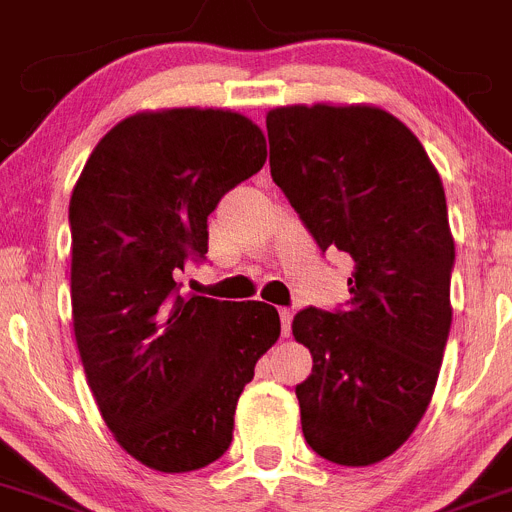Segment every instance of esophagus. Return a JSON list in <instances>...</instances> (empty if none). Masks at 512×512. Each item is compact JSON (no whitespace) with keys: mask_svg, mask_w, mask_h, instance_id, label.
<instances>
[{"mask_svg":"<svg viewBox=\"0 0 512 512\" xmlns=\"http://www.w3.org/2000/svg\"><path fill=\"white\" fill-rule=\"evenodd\" d=\"M290 321H293V311L290 308H280V331H283V336L290 334Z\"/></svg>","mask_w":512,"mask_h":512,"instance_id":"1","label":"esophagus"}]
</instances>
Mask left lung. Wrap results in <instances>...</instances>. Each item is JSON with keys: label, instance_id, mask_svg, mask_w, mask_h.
<instances>
[{"label": "left lung", "instance_id": "obj_1", "mask_svg": "<svg viewBox=\"0 0 512 512\" xmlns=\"http://www.w3.org/2000/svg\"><path fill=\"white\" fill-rule=\"evenodd\" d=\"M265 122L273 181L321 250L354 260L347 311L293 319L313 357L296 385L303 436L334 464H377L426 413L449 339L454 237L439 170L372 104H290Z\"/></svg>", "mask_w": 512, "mask_h": 512}]
</instances>
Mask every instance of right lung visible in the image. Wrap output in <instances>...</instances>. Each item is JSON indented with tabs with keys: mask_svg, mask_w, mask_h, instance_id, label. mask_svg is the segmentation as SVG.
Here are the masks:
<instances>
[{
	"mask_svg": "<svg viewBox=\"0 0 512 512\" xmlns=\"http://www.w3.org/2000/svg\"><path fill=\"white\" fill-rule=\"evenodd\" d=\"M265 135L232 109L137 112L114 124L71 193L73 334L101 418L130 457L191 472L232 444L257 359L278 342L262 301L181 296L224 193L265 165Z\"/></svg>",
	"mask_w": 512,
	"mask_h": 512,
	"instance_id": "add662e5",
	"label": "right lung"
}]
</instances>
